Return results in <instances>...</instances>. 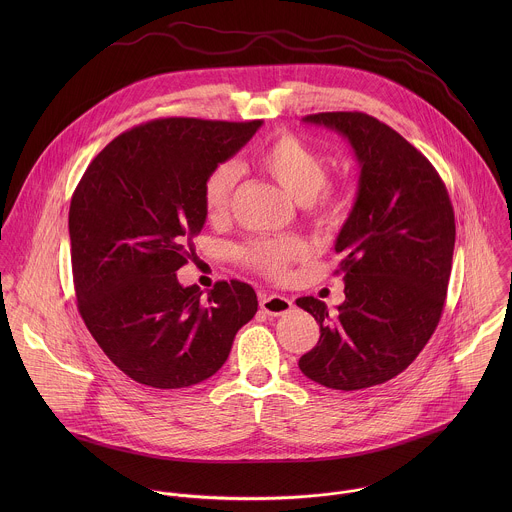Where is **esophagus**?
Returning <instances> with one entry per match:
<instances>
[{"label": "esophagus", "instance_id": "obj_1", "mask_svg": "<svg viewBox=\"0 0 512 512\" xmlns=\"http://www.w3.org/2000/svg\"><path fill=\"white\" fill-rule=\"evenodd\" d=\"M260 307L262 311H266L268 315L272 317H280V315H286L290 313L293 307V301L290 297H284V295H260Z\"/></svg>", "mask_w": 512, "mask_h": 512}]
</instances>
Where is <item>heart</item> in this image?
Wrapping results in <instances>:
<instances>
[{
    "mask_svg": "<svg viewBox=\"0 0 512 512\" xmlns=\"http://www.w3.org/2000/svg\"><path fill=\"white\" fill-rule=\"evenodd\" d=\"M254 161L295 203L303 205L307 217L317 226H333L341 220L343 199L339 191L327 185V159L311 144L282 132L260 147ZM238 181L240 165L236 161L224 159L211 167L203 183V205L209 219L228 217ZM305 254L307 244L297 236L256 238L240 250V258L248 268L276 280L286 278L288 268Z\"/></svg>",
    "mask_w": 512,
    "mask_h": 512,
    "instance_id": "b5f03b06",
    "label": "heart"
}]
</instances>
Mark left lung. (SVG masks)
<instances>
[{"label":"left lung","instance_id":"left-lung-1","mask_svg":"<svg viewBox=\"0 0 512 512\" xmlns=\"http://www.w3.org/2000/svg\"><path fill=\"white\" fill-rule=\"evenodd\" d=\"M303 122L347 138L361 177L335 242L345 301L329 311L311 295L295 299L321 333L299 368L327 388L361 390L412 365L434 335L451 274L453 207L422 151L376 118L321 112Z\"/></svg>","mask_w":512,"mask_h":512}]
</instances>
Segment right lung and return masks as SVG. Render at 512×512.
Here are the masks:
<instances>
[{"label":"right lung","instance_id":"right-lung-1","mask_svg":"<svg viewBox=\"0 0 512 512\" xmlns=\"http://www.w3.org/2000/svg\"><path fill=\"white\" fill-rule=\"evenodd\" d=\"M262 120L161 118L136 126L86 167L69 234L78 311L106 357L151 388H187L226 363L234 335L258 311L252 286L183 288L207 211L211 167L246 146Z\"/></svg>","mask_w":512,"mask_h":512}]
</instances>
